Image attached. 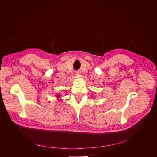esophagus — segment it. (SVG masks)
I'll list each match as a JSON object with an SVG mask.
<instances>
[{
	"label": "esophagus",
	"mask_w": 157,
	"mask_h": 157,
	"mask_svg": "<svg viewBox=\"0 0 157 157\" xmlns=\"http://www.w3.org/2000/svg\"><path fill=\"white\" fill-rule=\"evenodd\" d=\"M76 74H77V75H78V74H80V73L78 72V71H77V73H76Z\"/></svg>",
	"instance_id": "obj_1"
}]
</instances>
